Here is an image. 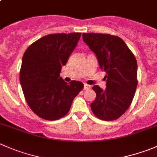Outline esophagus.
Instances as JSON below:
<instances>
[{
    "mask_svg": "<svg viewBox=\"0 0 157 157\" xmlns=\"http://www.w3.org/2000/svg\"><path fill=\"white\" fill-rule=\"evenodd\" d=\"M83 88H84V90H89L91 88V86L90 85L87 84V83H84V86H83Z\"/></svg>",
    "mask_w": 157,
    "mask_h": 157,
    "instance_id": "34e87169",
    "label": "esophagus"
}]
</instances>
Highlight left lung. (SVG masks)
I'll use <instances>...</instances> for the list:
<instances>
[{"mask_svg": "<svg viewBox=\"0 0 157 157\" xmlns=\"http://www.w3.org/2000/svg\"><path fill=\"white\" fill-rule=\"evenodd\" d=\"M83 40L95 53L100 69L106 75V88L93 86L97 97L90 104L102 121H115L128 109L137 86V63L121 37L108 33H83Z\"/></svg>", "mask_w": 157, "mask_h": 157, "instance_id": "8db88e82", "label": "left lung"}]
</instances>
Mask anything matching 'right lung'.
Wrapping results in <instances>:
<instances>
[{
  "label": "right lung",
  "instance_id": "1",
  "mask_svg": "<svg viewBox=\"0 0 157 157\" xmlns=\"http://www.w3.org/2000/svg\"><path fill=\"white\" fill-rule=\"evenodd\" d=\"M80 36L81 33L47 35L24 52L20 82L27 104L40 118L56 121L66 116L83 88L82 82L67 83L60 77Z\"/></svg>",
  "mask_w": 157,
  "mask_h": 157
}]
</instances>
